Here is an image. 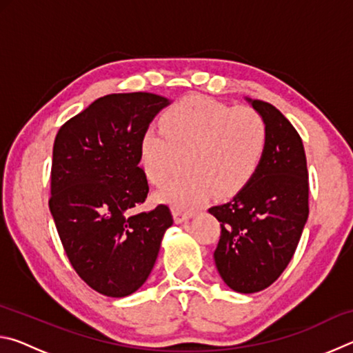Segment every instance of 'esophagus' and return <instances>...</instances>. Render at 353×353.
Returning <instances> with one entry per match:
<instances>
[{"label":"esophagus","instance_id":"obj_1","mask_svg":"<svg viewBox=\"0 0 353 353\" xmlns=\"http://www.w3.org/2000/svg\"><path fill=\"white\" fill-rule=\"evenodd\" d=\"M172 216H174V221L177 224L185 223V221H188L190 218L194 216V212L191 210H181V208H174L172 210Z\"/></svg>","mask_w":353,"mask_h":353}]
</instances>
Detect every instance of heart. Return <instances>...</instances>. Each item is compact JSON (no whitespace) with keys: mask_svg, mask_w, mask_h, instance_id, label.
Instances as JSON below:
<instances>
[{"mask_svg":"<svg viewBox=\"0 0 353 353\" xmlns=\"http://www.w3.org/2000/svg\"><path fill=\"white\" fill-rule=\"evenodd\" d=\"M268 126L250 107H230L191 97L172 104L140 139V163L149 182L162 185L179 165L185 168L157 193L174 208L201 205L213 191L227 198L246 188L259 171Z\"/></svg>","mask_w":353,"mask_h":353,"instance_id":"1","label":"heart"}]
</instances>
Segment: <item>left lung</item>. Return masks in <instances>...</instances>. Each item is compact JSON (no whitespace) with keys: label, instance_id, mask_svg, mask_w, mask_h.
Returning a JSON list of instances; mask_svg holds the SVG:
<instances>
[{"label":"left lung","instance_id":"obj_1","mask_svg":"<svg viewBox=\"0 0 353 353\" xmlns=\"http://www.w3.org/2000/svg\"><path fill=\"white\" fill-rule=\"evenodd\" d=\"M248 103L265 118L268 145L246 188L208 208L221 223L214 250L219 276L236 292L268 288L288 266L308 218V171L302 139L270 103Z\"/></svg>","mask_w":353,"mask_h":353}]
</instances>
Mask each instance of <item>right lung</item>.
I'll return each mask as SVG.
<instances>
[{
	"label": "right lung",
	"instance_id": "1",
	"mask_svg": "<svg viewBox=\"0 0 353 353\" xmlns=\"http://www.w3.org/2000/svg\"><path fill=\"white\" fill-rule=\"evenodd\" d=\"M168 104L154 93L107 94L56 135L50 210L71 266L104 296L126 297L146 282L172 225L166 205L139 212L149 193L140 139Z\"/></svg>",
	"mask_w": 353,
	"mask_h": 353
}]
</instances>
